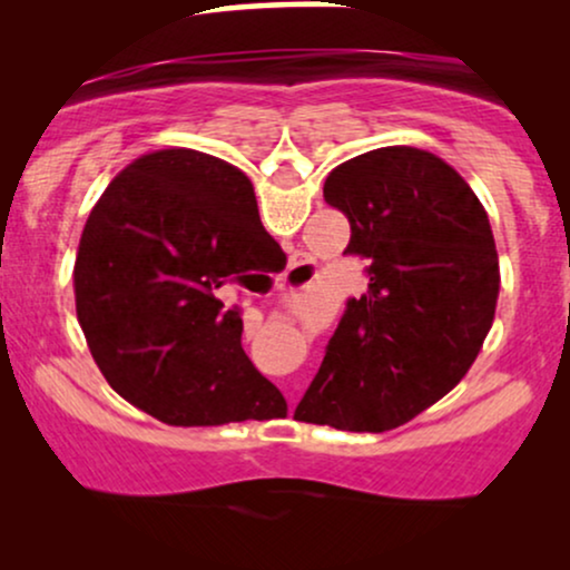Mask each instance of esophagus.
<instances>
[{
    "label": "esophagus",
    "mask_w": 570,
    "mask_h": 570,
    "mask_svg": "<svg viewBox=\"0 0 570 570\" xmlns=\"http://www.w3.org/2000/svg\"><path fill=\"white\" fill-rule=\"evenodd\" d=\"M276 286H297V281H294V276H292V273H286V276H284V278H281V281H276Z\"/></svg>",
    "instance_id": "esophagus-1"
}]
</instances>
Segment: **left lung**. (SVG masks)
Instances as JSON below:
<instances>
[{"instance_id": "obj_1", "label": "left lung", "mask_w": 570, "mask_h": 570, "mask_svg": "<svg viewBox=\"0 0 570 570\" xmlns=\"http://www.w3.org/2000/svg\"><path fill=\"white\" fill-rule=\"evenodd\" d=\"M324 200L351 222L345 254L367 259L294 417L340 431L412 421L453 391L485 343L499 252L485 208L453 166L383 147L326 176Z\"/></svg>"}]
</instances>
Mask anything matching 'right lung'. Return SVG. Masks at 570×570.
I'll return each instance as SVG.
<instances>
[{
	"mask_svg": "<svg viewBox=\"0 0 570 570\" xmlns=\"http://www.w3.org/2000/svg\"><path fill=\"white\" fill-rule=\"evenodd\" d=\"M271 235L248 176L195 149L141 155L109 181L77 248V318L107 383L168 426L286 415L219 294L259 276Z\"/></svg>",
	"mask_w": 570,
	"mask_h": 570,
	"instance_id": "1",
	"label": "right lung"
}]
</instances>
